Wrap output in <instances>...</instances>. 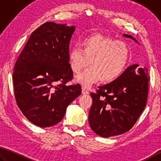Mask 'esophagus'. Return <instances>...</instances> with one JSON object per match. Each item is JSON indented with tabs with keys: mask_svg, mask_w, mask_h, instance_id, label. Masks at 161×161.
<instances>
[{
	"mask_svg": "<svg viewBox=\"0 0 161 161\" xmlns=\"http://www.w3.org/2000/svg\"><path fill=\"white\" fill-rule=\"evenodd\" d=\"M82 93L83 94H87L88 93V90H87L85 87H82Z\"/></svg>",
	"mask_w": 161,
	"mask_h": 161,
	"instance_id": "obj_1",
	"label": "esophagus"
}]
</instances>
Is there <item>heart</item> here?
<instances>
[{
	"mask_svg": "<svg viewBox=\"0 0 161 161\" xmlns=\"http://www.w3.org/2000/svg\"><path fill=\"white\" fill-rule=\"evenodd\" d=\"M81 49L74 47L70 51L69 62L73 73L89 69L77 76L76 80L88 87L101 80L111 83L119 78L129 60L130 52L125 42L95 33L83 39Z\"/></svg>",
	"mask_w": 161,
	"mask_h": 161,
	"instance_id": "1",
	"label": "heart"
}]
</instances>
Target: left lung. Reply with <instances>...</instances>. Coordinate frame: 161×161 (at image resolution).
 Instances as JSON below:
<instances>
[{
    "mask_svg": "<svg viewBox=\"0 0 161 161\" xmlns=\"http://www.w3.org/2000/svg\"><path fill=\"white\" fill-rule=\"evenodd\" d=\"M123 35L137 42L131 35ZM148 75L147 69L132 65L117 80L91 92L88 122L95 134L106 138L124 134L133 127L147 102Z\"/></svg>",
    "mask_w": 161,
    "mask_h": 161,
    "instance_id": "1",
    "label": "left lung"
}]
</instances>
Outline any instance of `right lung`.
Here are the masks:
<instances>
[{
    "label": "right lung",
    "instance_id": "add662e5",
    "mask_svg": "<svg viewBox=\"0 0 161 161\" xmlns=\"http://www.w3.org/2000/svg\"><path fill=\"white\" fill-rule=\"evenodd\" d=\"M75 27L47 22L31 34L13 74L18 108L34 125L48 127L61 122L68 106L81 93L69 62Z\"/></svg>",
    "mask_w": 161,
    "mask_h": 161
}]
</instances>
